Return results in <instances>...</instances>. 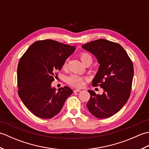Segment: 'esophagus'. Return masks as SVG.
<instances>
[{"mask_svg":"<svg viewBox=\"0 0 149 149\" xmlns=\"http://www.w3.org/2000/svg\"><path fill=\"white\" fill-rule=\"evenodd\" d=\"M79 91H81V90H79V89H75V90H74V93L79 92Z\"/></svg>","mask_w":149,"mask_h":149,"instance_id":"esophagus-1","label":"esophagus"}]
</instances>
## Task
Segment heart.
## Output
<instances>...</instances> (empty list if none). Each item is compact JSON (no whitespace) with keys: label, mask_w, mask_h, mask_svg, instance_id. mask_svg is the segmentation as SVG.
I'll return each mask as SVG.
<instances>
[{"label":"heart","mask_w":149,"mask_h":149,"mask_svg":"<svg viewBox=\"0 0 149 149\" xmlns=\"http://www.w3.org/2000/svg\"><path fill=\"white\" fill-rule=\"evenodd\" d=\"M80 59L81 61L83 62L84 64H86L88 63L92 62V57L87 52H81L79 55ZM67 68V62H65L64 64L63 65V68L66 69ZM84 78L79 76V75L76 74H72L67 78V82L68 83L71 85L72 86L74 87H81L83 86L84 84Z\"/></svg>","instance_id":"1"}]
</instances>
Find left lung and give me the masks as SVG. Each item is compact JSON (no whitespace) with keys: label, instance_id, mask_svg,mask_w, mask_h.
I'll list each match as a JSON object with an SVG mask.
<instances>
[{"label":"left lung","instance_id":"obj_1","mask_svg":"<svg viewBox=\"0 0 149 149\" xmlns=\"http://www.w3.org/2000/svg\"><path fill=\"white\" fill-rule=\"evenodd\" d=\"M82 47L97 58L100 66L92 85H99L104 90L102 95L88 90L90 98L87 107L97 118H108L118 112L129 99L134 75L133 64L127 53L117 43L99 39Z\"/></svg>","mask_w":149,"mask_h":149}]
</instances>
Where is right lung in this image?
Segmentation results:
<instances>
[{
    "label": "right lung",
    "instance_id": "1",
    "mask_svg": "<svg viewBox=\"0 0 149 149\" xmlns=\"http://www.w3.org/2000/svg\"><path fill=\"white\" fill-rule=\"evenodd\" d=\"M75 49V46L52 40H40L33 43L22 56L17 68L18 93L34 115L45 119L52 118L72 93L68 86L57 90L52 88L51 83Z\"/></svg>",
    "mask_w": 149,
    "mask_h": 149
}]
</instances>
